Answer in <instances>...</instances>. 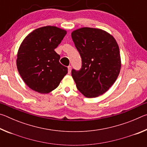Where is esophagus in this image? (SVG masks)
I'll use <instances>...</instances> for the list:
<instances>
[{"instance_id": "obj_1", "label": "esophagus", "mask_w": 147, "mask_h": 147, "mask_svg": "<svg viewBox=\"0 0 147 147\" xmlns=\"http://www.w3.org/2000/svg\"><path fill=\"white\" fill-rule=\"evenodd\" d=\"M71 71V66L69 65V66H68V73L70 74Z\"/></svg>"}]
</instances>
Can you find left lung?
<instances>
[{
  "label": "left lung",
  "mask_w": 147,
  "mask_h": 147,
  "mask_svg": "<svg viewBox=\"0 0 147 147\" xmlns=\"http://www.w3.org/2000/svg\"><path fill=\"white\" fill-rule=\"evenodd\" d=\"M71 37L82 58L81 69L71 71L76 88L86 97H97L115 83L120 73L118 44L112 36L98 28L76 30Z\"/></svg>",
  "instance_id": "8db88e82"
}]
</instances>
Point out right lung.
<instances>
[{
  "label": "right lung",
  "mask_w": 147,
  "mask_h": 147,
  "mask_svg": "<svg viewBox=\"0 0 147 147\" xmlns=\"http://www.w3.org/2000/svg\"><path fill=\"white\" fill-rule=\"evenodd\" d=\"M67 34L64 30L47 26L36 29L20 46L17 67L22 79L30 88L49 93L59 86L68 69L59 63L54 49Z\"/></svg>",
  "instance_id": "right-lung-1"
}]
</instances>
